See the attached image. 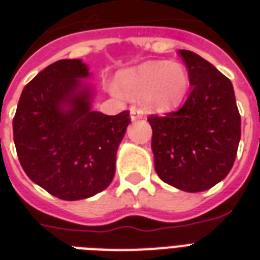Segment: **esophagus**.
I'll list each match as a JSON object with an SVG mask.
<instances>
[{
  "label": "esophagus",
  "instance_id": "34e87169",
  "mask_svg": "<svg viewBox=\"0 0 260 260\" xmlns=\"http://www.w3.org/2000/svg\"><path fill=\"white\" fill-rule=\"evenodd\" d=\"M129 113H131V120H132V121H136V120H139V118L143 117L142 110L138 109V108H135V106H132V108H131Z\"/></svg>",
  "mask_w": 260,
  "mask_h": 260
}]
</instances>
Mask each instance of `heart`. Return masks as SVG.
<instances>
[{
    "instance_id": "heart-1",
    "label": "heart",
    "mask_w": 260,
    "mask_h": 260,
    "mask_svg": "<svg viewBox=\"0 0 260 260\" xmlns=\"http://www.w3.org/2000/svg\"><path fill=\"white\" fill-rule=\"evenodd\" d=\"M117 89L129 98L144 97L147 109L156 113L170 112L177 108L187 94L189 73L182 63L150 60L117 74Z\"/></svg>"
}]
</instances>
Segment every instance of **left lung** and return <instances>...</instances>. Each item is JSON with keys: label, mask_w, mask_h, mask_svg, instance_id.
<instances>
[{"label": "left lung", "mask_w": 260, "mask_h": 260, "mask_svg": "<svg viewBox=\"0 0 260 260\" xmlns=\"http://www.w3.org/2000/svg\"><path fill=\"white\" fill-rule=\"evenodd\" d=\"M191 93L165 117L150 116L155 170L169 185L189 193L222 181L234 166L242 120L232 82L191 51L179 50Z\"/></svg>", "instance_id": "1"}]
</instances>
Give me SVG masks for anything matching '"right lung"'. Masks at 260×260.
Segmentation results:
<instances>
[{
  "instance_id": "right-lung-1",
  "label": "right lung",
  "mask_w": 260,
  "mask_h": 260,
  "mask_svg": "<svg viewBox=\"0 0 260 260\" xmlns=\"http://www.w3.org/2000/svg\"><path fill=\"white\" fill-rule=\"evenodd\" d=\"M89 67L62 59L40 71L24 90L13 118L18 160L36 185L66 201L93 197L110 185L129 112L91 109Z\"/></svg>"
}]
</instances>
